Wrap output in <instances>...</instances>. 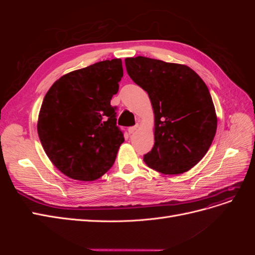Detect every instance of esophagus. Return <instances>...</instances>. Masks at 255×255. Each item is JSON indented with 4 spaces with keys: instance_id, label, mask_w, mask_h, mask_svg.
Returning a JSON list of instances; mask_svg holds the SVG:
<instances>
[{
    "instance_id": "obj_1",
    "label": "esophagus",
    "mask_w": 255,
    "mask_h": 255,
    "mask_svg": "<svg viewBox=\"0 0 255 255\" xmlns=\"http://www.w3.org/2000/svg\"><path fill=\"white\" fill-rule=\"evenodd\" d=\"M138 128H139V127H138V125L135 126V127L129 128H128V133H129V134H134V133L136 132V130L138 129Z\"/></svg>"
}]
</instances>
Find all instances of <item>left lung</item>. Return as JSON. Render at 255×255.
Segmentation results:
<instances>
[{"mask_svg":"<svg viewBox=\"0 0 255 255\" xmlns=\"http://www.w3.org/2000/svg\"><path fill=\"white\" fill-rule=\"evenodd\" d=\"M128 74L148 92L154 113V145L143 156L163 174H181L203 158L217 129L208 88L186 65L137 56L126 58Z\"/></svg>","mask_w":255,"mask_h":255,"instance_id":"left-lung-1","label":"left lung"}]
</instances>
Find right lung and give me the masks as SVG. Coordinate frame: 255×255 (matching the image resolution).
Wrapping results in <instances>:
<instances>
[{"label":"right lung","instance_id":"1","mask_svg":"<svg viewBox=\"0 0 255 255\" xmlns=\"http://www.w3.org/2000/svg\"><path fill=\"white\" fill-rule=\"evenodd\" d=\"M123 76L120 58L99 61L61 76L45 95L38 136L52 164L65 175L95 181L110 170L125 136L111 100Z\"/></svg>","mask_w":255,"mask_h":255}]
</instances>
